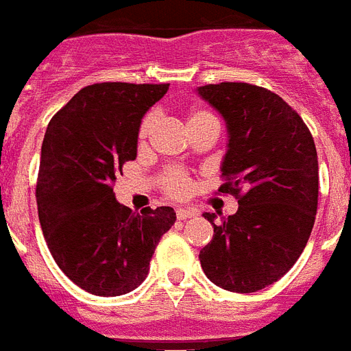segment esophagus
I'll return each mask as SVG.
<instances>
[{
    "label": "esophagus",
    "instance_id": "34e87169",
    "mask_svg": "<svg viewBox=\"0 0 351 351\" xmlns=\"http://www.w3.org/2000/svg\"><path fill=\"white\" fill-rule=\"evenodd\" d=\"M176 215H178L179 221H186V219H190V217H193V215H195V212H193L192 208H178L176 210Z\"/></svg>",
    "mask_w": 351,
    "mask_h": 351
}]
</instances>
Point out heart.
<instances>
[{
	"instance_id": "1",
	"label": "heart",
	"mask_w": 351,
	"mask_h": 351,
	"mask_svg": "<svg viewBox=\"0 0 351 351\" xmlns=\"http://www.w3.org/2000/svg\"><path fill=\"white\" fill-rule=\"evenodd\" d=\"M201 119H214V116L204 110H195L190 114L189 123L201 121ZM152 123H154V116H148L147 119L143 121L141 130H139V137H141V139H145V137L148 136V132H150ZM162 184H165V190H167L170 195H173V197H181V195H184V193L189 192L190 179L186 178L183 172H179V170H172V172H168L167 176H165V179H162Z\"/></svg>"
}]
</instances>
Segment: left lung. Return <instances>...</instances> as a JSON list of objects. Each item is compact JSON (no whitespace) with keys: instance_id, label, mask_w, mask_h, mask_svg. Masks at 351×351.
Segmentation results:
<instances>
[{"instance_id":"1","label":"left lung","mask_w":351,"mask_h":351,"mask_svg":"<svg viewBox=\"0 0 351 351\" xmlns=\"http://www.w3.org/2000/svg\"><path fill=\"white\" fill-rule=\"evenodd\" d=\"M201 99L226 125L219 192L239 195L234 215L215 224L199 259L210 281L228 291L252 293L279 281L306 246L319 195L313 137L287 101L248 83L197 86Z\"/></svg>"}]
</instances>
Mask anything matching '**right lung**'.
<instances>
[{
    "label": "right lung",
    "instance_id": "right-lung-1",
    "mask_svg": "<svg viewBox=\"0 0 351 351\" xmlns=\"http://www.w3.org/2000/svg\"><path fill=\"white\" fill-rule=\"evenodd\" d=\"M168 86H85L45 132L36 189L39 224L64 276L94 295L136 290L161 235L176 223L170 206L136 214L117 203L112 189L123 162L137 158L141 119Z\"/></svg>",
    "mask_w": 351,
    "mask_h": 351
}]
</instances>
